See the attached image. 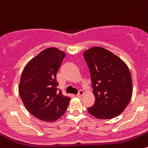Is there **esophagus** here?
I'll list each match as a JSON object with an SVG mask.
<instances>
[{
    "label": "esophagus",
    "instance_id": "1",
    "mask_svg": "<svg viewBox=\"0 0 148 148\" xmlns=\"http://www.w3.org/2000/svg\"><path fill=\"white\" fill-rule=\"evenodd\" d=\"M83 95H84V91L82 90H79L78 93L77 94V97H82V96H83Z\"/></svg>",
    "mask_w": 148,
    "mask_h": 148
}]
</instances>
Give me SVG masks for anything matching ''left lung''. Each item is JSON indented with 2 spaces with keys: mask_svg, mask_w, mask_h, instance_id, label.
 Returning a JSON list of instances; mask_svg holds the SVG:
<instances>
[{
  "mask_svg": "<svg viewBox=\"0 0 148 148\" xmlns=\"http://www.w3.org/2000/svg\"><path fill=\"white\" fill-rule=\"evenodd\" d=\"M90 71L95 103L88 111L99 119L119 116L132 95V75L127 64L108 49L93 47L83 52Z\"/></svg>",
  "mask_w": 148,
  "mask_h": 148,
  "instance_id": "8db88e82",
  "label": "left lung"
}]
</instances>
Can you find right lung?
<instances>
[{
	"label": "right lung",
	"mask_w": 148,
	"mask_h": 148,
	"mask_svg": "<svg viewBox=\"0 0 148 148\" xmlns=\"http://www.w3.org/2000/svg\"><path fill=\"white\" fill-rule=\"evenodd\" d=\"M65 52L56 47L42 50L24 68L18 92L31 114L45 122H55L66 112L71 98L58 90L57 72Z\"/></svg>",
	"instance_id": "add662e5"
}]
</instances>
